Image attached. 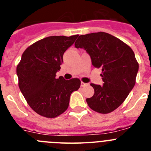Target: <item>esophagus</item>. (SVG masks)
Instances as JSON below:
<instances>
[{
  "instance_id": "obj_1",
  "label": "esophagus",
  "mask_w": 151,
  "mask_h": 151,
  "mask_svg": "<svg viewBox=\"0 0 151 151\" xmlns=\"http://www.w3.org/2000/svg\"><path fill=\"white\" fill-rule=\"evenodd\" d=\"M86 85H87L86 83H84V82L81 83V87H85V86H86Z\"/></svg>"
}]
</instances>
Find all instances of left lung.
Segmentation results:
<instances>
[{
    "instance_id": "obj_1",
    "label": "left lung",
    "mask_w": 151,
    "mask_h": 151,
    "mask_svg": "<svg viewBox=\"0 0 151 151\" xmlns=\"http://www.w3.org/2000/svg\"><path fill=\"white\" fill-rule=\"evenodd\" d=\"M75 46L86 50L93 66L102 69L103 86L91 84L94 94L86 99L87 103L96 112H111L124 103L135 84L139 63L133 51L121 40L105 32L79 36Z\"/></svg>"
}]
</instances>
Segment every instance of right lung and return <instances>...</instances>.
I'll list each match as a JSON object with an SVG mask.
<instances>
[{
  "mask_svg": "<svg viewBox=\"0 0 151 151\" xmlns=\"http://www.w3.org/2000/svg\"><path fill=\"white\" fill-rule=\"evenodd\" d=\"M78 35L52 36L34 42L23 52L16 68L19 86L33 110L53 118L67 109L72 93L80 88L78 78H56L63 56Z\"/></svg>",
  "mask_w": 151,
  "mask_h": 151,
  "instance_id": "obj_1",
  "label": "right lung"
}]
</instances>
